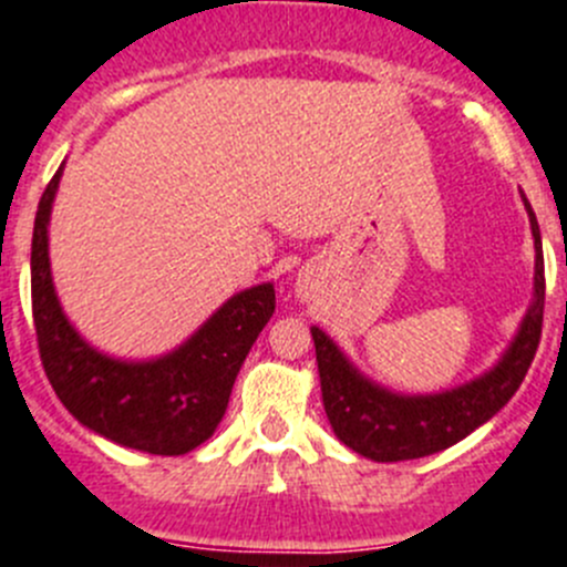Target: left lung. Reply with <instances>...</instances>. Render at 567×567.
<instances>
[{"label": "left lung", "instance_id": "obj_1", "mask_svg": "<svg viewBox=\"0 0 567 567\" xmlns=\"http://www.w3.org/2000/svg\"><path fill=\"white\" fill-rule=\"evenodd\" d=\"M523 203L532 220L534 251H537L534 302L519 321L517 336L503 359L483 372L481 379L435 395H401L361 375L324 330L310 328L316 361H319L321 401L336 437L344 446L379 463L435 455L441 449L455 446L512 401L537 353L545 308L543 239L532 203L525 197Z\"/></svg>", "mask_w": 567, "mask_h": 567}]
</instances>
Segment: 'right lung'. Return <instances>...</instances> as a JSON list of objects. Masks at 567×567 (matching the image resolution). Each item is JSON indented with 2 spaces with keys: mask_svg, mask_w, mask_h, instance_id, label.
Wrapping results in <instances>:
<instances>
[{
  "mask_svg": "<svg viewBox=\"0 0 567 567\" xmlns=\"http://www.w3.org/2000/svg\"><path fill=\"white\" fill-rule=\"evenodd\" d=\"M64 166L44 188L33 226L30 296L44 372L70 415L95 435L150 455H186L214 435L248 350L277 308L274 285L239 290L192 339L150 361H124L86 344L50 277V208Z\"/></svg>",
  "mask_w": 567,
  "mask_h": 567,
  "instance_id": "add662e5",
  "label": "right lung"
}]
</instances>
